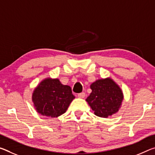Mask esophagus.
Masks as SVG:
<instances>
[{
    "mask_svg": "<svg viewBox=\"0 0 155 155\" xmlns=\"http://www.w3.org/2000/svg\"><path fill=\"white\" fill-rule=\"evenodd\" d=\"M78 97L81 98V99H83L85 97V94L84 92H81V93H79V94H78Z\"/></svg>",
    "mask_w": 155,
    "mask_h": 155,
    "instance_id": "obj_1",
    "label": "esophagus"
}]
</instances>
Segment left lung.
<instances>
[{
  "label": "left lung",
  "mask_w": 155,
  "mask_h": 155,
  "mask_svg": "<svg viewBox=\"0 0 155 155\" xmlns=\"http://www.w3.org/2000/svg\"><path fill=\"white\" fill-rule=\"evenodd\" d=\"M92 92L86 99L96 116L107 118L121 108L124 93L119 85L110 77L96 80L90 85Z\"/></svg>",
  "instance_id": "1"
}]
</instances>
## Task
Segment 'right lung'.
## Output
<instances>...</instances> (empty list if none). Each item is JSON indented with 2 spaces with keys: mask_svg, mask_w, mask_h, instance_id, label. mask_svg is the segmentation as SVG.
Segmentation results:
<instances>
[{
  "mask_svg": "<svg viewBox=\"0 0 155 155\" xmlns=\"http://www.w3.org/2000/svg\"><path fill=\"white\" fill-rule=\"evenodd\" d=\"M75 99L69 85H63L58 78L48 77L33 91L31 100L36 112L46 117H58L67 111Z\"/></svg>",
  "mask_w": 155,
  "mask_h": 155,
  "instance_id": "right-lung-1",
  "label": "right lung"
}]
</instances>
